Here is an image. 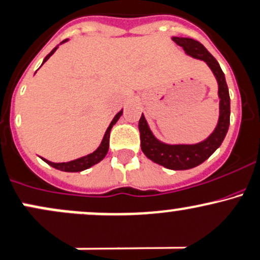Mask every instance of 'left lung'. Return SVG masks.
Segmentation results:
<instances>
[{
    "label": "left lung",
    "instance_id": "left-lung-1",
    "mask_svg": "<svg viewBox=\"0 0 260 260\" xmlns=\"http://www.w3.org/2000/svg\"><path fill=\"white\" fill-rule=\"evenodd\" d=\"M173 41L182 47L185 53L192 58L204 60L212 70L218 82L219 96V118L215 131L209 138L198 144H165L158 141L148 127L144 116L139 118L141 148L147 158L172 170H186L195 168L209 159L212 153L222 144L230 127V93L221 67L201 43L191 38L173 37Z\"/></svg>",
    "mask_w": 260,
    "mask_h": 260
}]
</instances>
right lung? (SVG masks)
Instances as JSON below:
<instances>
[{
    "instance_id": "1",
    "label": "right lung",
    "mask_w": 260,
    "mask_h": 260,
    "mask_svg": "<svg viewBox=\"0 0 260 260\" xmlns=\"http://www.w3.org/2000/svg\"><path fill=\"white\" fill-rule=\"evenodd\" d=\"M64 42H67V39H65ZM64 42H62V43H64ZM56 49H58V47L54 48V49L51 50L47 56H45V59H44V61H43V64H44V62L47 61L51 55H53L54 51H55ZM122 113H123V111H119V112L115 116V118L112 119V122H111L110 125H108V128H107L106 133H105L104 139H102L101 144H100V147L93 153L88 154V155H86V156H82V158L75 159V160L68 161V162H51L49 160H47V159H43V160H44L45 162H48V164L51 165V167H53V168H55V169L61 170V172H69V173L82 172V170L88 169V168L92 167V165L98 164V162L101 161L102 159H104L105 156H106V154L108 152V147H110V133H111V129H112L113 124H115L116 122L118 121L119 117L122 116Z\"/></svg>"
}]
</instances>
